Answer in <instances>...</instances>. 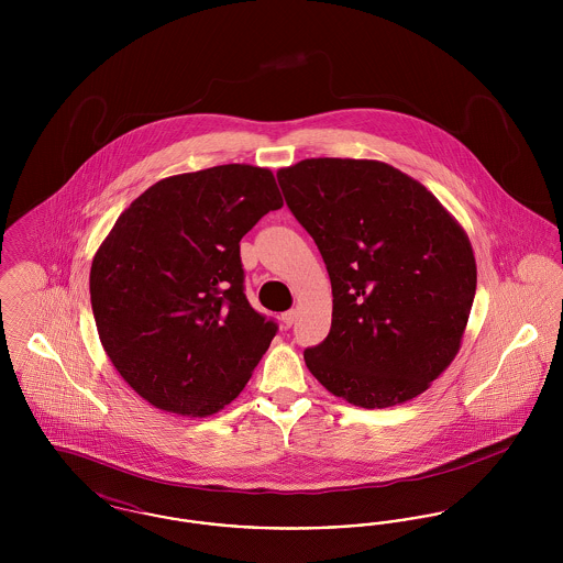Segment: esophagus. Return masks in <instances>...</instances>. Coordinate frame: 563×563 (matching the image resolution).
Listing matches in <instances>:
<instances>
[{"label":"esophagus","mask_w":563,"mask_h":563,"mask_svg":"<svg viewBox=\"0 0 563 563\" xmlns=\"http://www.w3.org/2000/svg\"><path fill=\"white\" fill-rule=\"evenodd\" d=\"M295 321V310H289V312H283L280 314V322H283V329H289Z\"/></svg>","instance_id":"esophagus-1"}]
</instances>
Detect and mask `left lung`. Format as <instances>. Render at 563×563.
Returning a JSON list of instances; mask_svg holds the SVG:
<instances>
[{"label": "left lung", "instance_id": "obj_1", "mask_svg": "<svg viewBox=\"0 0 563 563\" xmlns=\"http://www.w3.org/2000/svg\"><path fill=\"white\" fill-rule=\"evenodd\" d=\"M276 177L331 278V331L303 352L310 374L365 409L422 395L454 361L473 308L464 228L386 162L308 158Z\"/></svg>", "mask_w": 563, "mask_h": 563}]
</instances>
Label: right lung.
Returning <instances> with one entry per match:
<instances>
[{"mask_svg":"<svg viewBox=\"0 0 563 563\" xmlns=\"http://www.w3.org/2000/svg\"><path fill=\"white\" fill-rule=\"evenodd\" d=\"M283 198L269 168L166 177L95 253L90 301L111 365L162 411L207 418L234 401L276 335L242 294L241 239Z\"/></svg>","mask_w":563,"mask_h":563,"instance_id":"right-lung-1","label":"right lung"}]
</instances>
